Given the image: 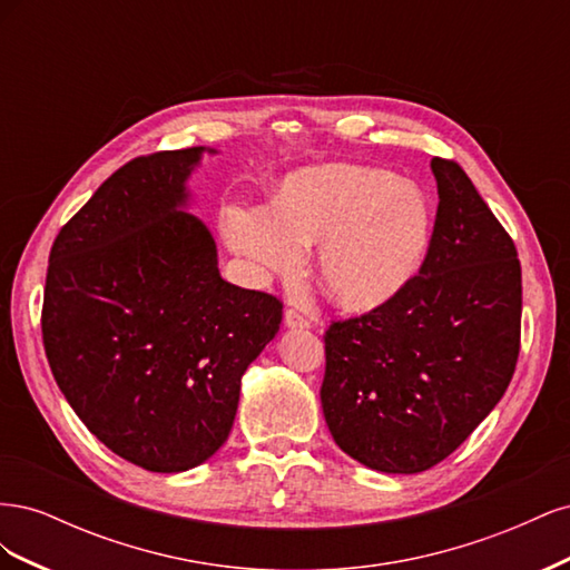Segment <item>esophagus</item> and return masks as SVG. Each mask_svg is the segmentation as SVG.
Listing matches in <instances>:
<instances>
[{"mask_svg": "<svg viewBox=\"0 0 570 570\" xmlns=\"http://www.w3.org/2000/svg\"><path fill=\"white\" fill-rule=\"evenodd\" d=\"M285 325L287 327H299V331H304V327L312 325V321H308L302 312H297V308H287V312H285Z\"/></svg>", "mask_w": 570, "mask_h": 570, "instance_id": "34e87169", "label": "esophagus"}]
</instances>
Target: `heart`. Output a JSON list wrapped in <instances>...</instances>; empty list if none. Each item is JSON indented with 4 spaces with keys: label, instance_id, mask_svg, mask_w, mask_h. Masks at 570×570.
Wrapping results in <instances>:
<instances>
[{
    "label": "heart",
    "instance_id": "heart-1",
    "mask_svg": "<svg viewBox=\"0 0 570 570\" xmlns=\"http://www.w3.org/2000/svg\"><path fill=\"white\" fill-rule=\"evenodd\" d=\"M235 252L289 273L304 247L318 245V283L352 312L390 302L419 273L433 239V212L419 185L358 164L292 174L271 209L233 206L223 220Z\"/></svg>",
    "mask_w": 570,
    "mask_h": 570
}]
</instances>
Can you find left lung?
<instances>
[{
  "mask_svg": "<svg viewBox=\"0 0 570 570\" xmlns=\"http://www.w3.org/2000/svg\"><path fill=\"white\" fill-rule=\"evenodd\" d=\"M438 214L419 275L323 335V416L344 454L421 473L502 400L521 352L523 285L511 235L454 159H433Z\"/></svg>",
  "mask_w": 570,
  "mask_h": 570,
  "instance_id": "left-lung-1",
  "label": "left lung"
}]
</instances>
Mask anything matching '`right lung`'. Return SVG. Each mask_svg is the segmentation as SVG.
<instances>
[{
  "label": "right lung",
  "mask_w": 570,
  "mask_h": 570,
  "mask_svg": "<svg viewBox=\"0 0 570 570\" xmlns=\"http://www.w3.org/2000/svg\"><path fill=\"white\" fill-rule=\"evenodd\" d=\"M204 147L120 166L49 252L42 342L66 402L126 461L178 473L228 440L239 381L283 302L220 278L216 243L178 212Z\"/></svg>",
  "instance_id": "add662e5"
}]
</instances>
